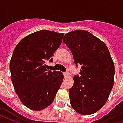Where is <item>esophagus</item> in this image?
<instances>
[{
    "label": "esophagus",
    "mask_w": 123,
    "mask_h": 123,
    "mask_svg": "<svg viewBox=\"0 0 123 123\" xmlns=\"http://www.w3.org/2000/svg\"><path fill=\"white\" fill-rule=\"evenodd\" d=\"M64 78H68L69 76V73L68 72H64Z\"/></svg>",
    "instance_id": "1"
}]
</instances>
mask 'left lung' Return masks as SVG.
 <instances>
[{
    "label": "left lung",
    "mask_w": 123,
    "mask_h": 123,
    "mask_svg": "<svg viewBox=\"0 0 123 123\" xmlns=\"http://www.w3.org/2000/svg\"><path fill=\"white\" fill-rule=\"evenodd\" d=\"M62 41L71 51L80 76L73 78L69 90L70 105L83 115L95 113L108 99L113 87L115 65L107 47L88 31L66 33Z\"/></svg>",
    "instance_id": "1"
}]
</instances>
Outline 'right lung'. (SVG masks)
Returning <instances> with one entry per match:
<instances>
[{"instance_id": "1", "label": "right lung", "mask_w": 123, "mask_h": 123, "mask_svg": "<svg viewBox=\"0 0 123 123\" xmlns=\"http://www.w3.org/2000/svg\"><path fill=\"white\" fill-rule=\"evenodd\" d=\"M64 33L40 30L23 38L10 62L11 80L22 103L41 111L53 103L64 78L61 72L47 71L46 61H53Z\"/></svg>"}]
</instances>
